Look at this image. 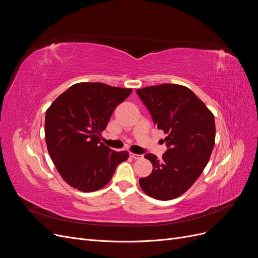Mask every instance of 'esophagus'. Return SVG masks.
Returning a JSON list of instances; mask_svg holds the SVG:
<instances>
[{"instance_id": "1", "label": "esophagus", "mask_w": 258, "mask_h": 258, "mask_svg": "<svg viewBox=\"0 0 258 258\" xmlns=\"http://www.w3.org/2000/svg\"><path fill=\"white\" fill-rule=\"evenodd\" d=\"M130 157L134 158V159H141V158H142V155H138V154L130 153Z\"/></svg>"}]
</instances>
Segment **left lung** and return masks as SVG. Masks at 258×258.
Returning <instances> with one entry per match:
<instances>
[{
    "mask_svg": "<svg viewBox=\"0 0 258 258\" xmlns=\"http://www.w3.org/2000/svg\"><path fill=\"white\" fill-rule=\"evenodd\" d=\"M169 147L162 160L153 154L145 158L152 173L139 179L142 190L157 200H171L188 190L205 170L215 144L213 113L189 89L177 84L137 89Z\"/></svg>",
    "mask_w": 258,
    "mask_h": 258,
    "instance_id": "left-lung-1",
    "label": "left lung"
}]
</instances>
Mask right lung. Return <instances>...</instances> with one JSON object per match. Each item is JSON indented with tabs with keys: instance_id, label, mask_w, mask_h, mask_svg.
<instances>
[{
	"instance_id": "1",
	"label": "right lung",
	"mask_w": 258,
	"mask_h": 258,
	"mask_svg": "<svg viewBox=\"0 0 258 258\" xmlns=\"http://www.w3.org/2000/svg\"><path fill=\"white\" fill-rule=\"evenodd\" d=\"M131 88L102 83H77L53 101L45 115V140L63 181L84 192L104 187L128 152H116L100 142L115 107Z\"/></svg>"
}]
</instances>
